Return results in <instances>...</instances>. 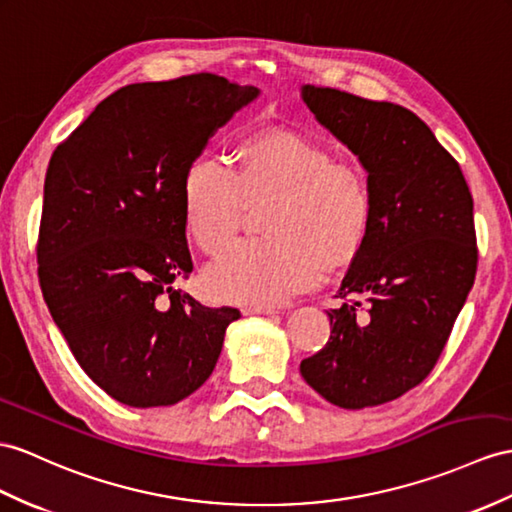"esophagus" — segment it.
Segmentation results:
<instances>
[{
    "instance_id": "obj_1",
    "label": "esophagus",
    "mask_w": 512,
    "mask_h": 512,
    "mask_svg": "<svg viewBox=\"0 0 512 512\" xmlns=\"http://www.w3.org/2000/svg\"><path fill=\"white\" fill-rule=\"evenodd\" d=\"M243 315H276L278 310L271 308V306H247L241 310Z\"/></svg>"
}]
</instances>
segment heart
Instances as JSON below:
<instances>
[{
	"instance_id": "obj_1",
	"label": "heart",
	"mask_w": 512,
	"mask_h": 512,
	"mask_svg": "<svg viewBox=\"0 0 512 512\" xmlns=\"http://www.w3.org/2000/svg\"><path fill=\"white\" fill-rule=\"evenodd\" d=\"M236 167L199 154L182 180L186 232L206 254H217L239 230L247 197L276 193L267 230L243 239L206 269L215 302L276 306L315 289L330 265L352 260L371 226V193L356 167L334 162L326 145L306 134L271 128L245 136Z\"/></svg>"
}]
</instances>
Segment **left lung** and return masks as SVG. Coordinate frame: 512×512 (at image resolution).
Segmentation results:
<instances>
[{
    "label": "left lung",
    "mask_w": 512,
    "mask_h": 512,
    "mask_svg": "<svg viewBox=\"0 0 512 512\" xmlns=\"http://www.w3.org/2000/svg\"><path fill=\"white\" fill-rule=\"evenodd\" d=\"M299 93L358 158L371 193L367 241L336 295L347 302L330 310V339L299 373L334 406H380L428 376L467 302L478 267L473 197L415 112L313 84Z\"/></svg>",
    "instance_id": "left-lung-1"
}]
</instances>
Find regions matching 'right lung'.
Listing matches in <instances>:
<instances>
[{"instance_id": "right-lung-1", "label": "right lung", "mask_w": 512, "mask_h": 512, "mask_svg": "<svg viewBox=\"0 0 512 512\" xmlns=\"http://www.w3.org/2000/svg\"><path fill=\"white\" fill-rule=\"evenodd\" d=\"M258 95L215 73L128 84L49 160L41 291L86 376L121 404L171 406L195 393L241 317L202 306L173 282L193 271L186 167Z\"/></svg>"}]
</instances>
